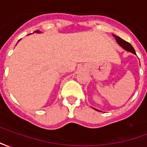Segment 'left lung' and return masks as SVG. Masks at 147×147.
Instances as JSON below:
<instances>
[{
    "label": "left lung",
    "instance_id": "8db88e82",
    "mask_svg": "<svg viewBox=\"0 0 147 147\" xmlns=\"http://www.w3.org/2000/svg\"><path fill=\"white\" fill-rule=\"evenodd\" d=\"M113 37H115V38H116V40H117V43H118V44H119L122 48L124 49L127 50V51L131 52V53H132L136 55V51H135V49H134V48H133V46L130 44L129 42L124 41V40H123L121 38L117 36V35H114L113 34ZM96 110H98V109H96Z\"/></svg>",
    "mask_w": 147,
    "mask_h": 147
}]
</instances>
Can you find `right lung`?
Instances as JSON below:
<instances>
[{"label":"right lung","instance_id":"obj_1","mask_svg":"<svg viewBox=\"0 0 147 147\" xmlns=\"http://www.w3.org/2000/svg\"><path fill=\"white\" fill-rule=\"evenodd\" d=\"M35 32H39V30H36V31H35Z\"/></svg>","mask_w":147,"mask_h":147}]
</instances>
